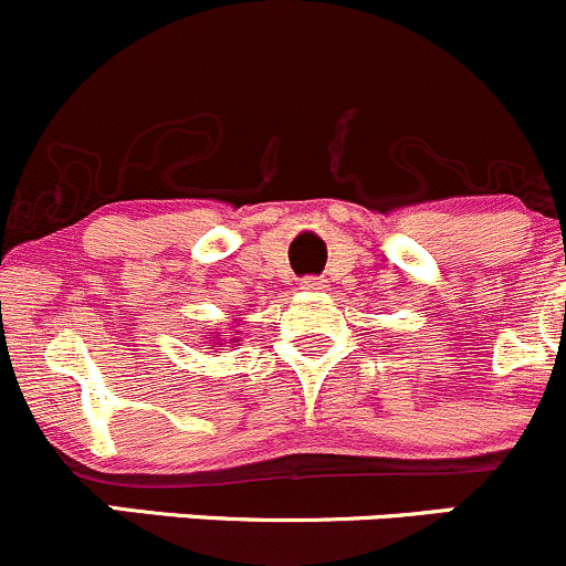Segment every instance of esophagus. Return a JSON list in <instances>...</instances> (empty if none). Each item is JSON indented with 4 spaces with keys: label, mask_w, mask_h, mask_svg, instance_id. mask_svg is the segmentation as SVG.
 <instances>
[{
    "label": "esophagus",
    "mask_w": 566,
    "mask_h": 566,
    "mask_svg": "<svg viewBox=\"0 0 566 566\" xmlns=\"http://www.w3.org/2000/svg\"><path fill=\"white\" fill-rule=\"evenodd\" d=\"M301 287H304V290H325V287H328V282H325V279H319V276H306V279H301Z\"/></svg>",
    "instance_id": "esophagus-1"
}]
</instances>
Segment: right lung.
Wrapping results in <instances>:
<instances>
[{"label":"right lung","instance_id":"obj_1","mask_svg":"<svg viewBox=\"0 0 566 566\" xmlns=\"http://www.w3.org/2000/svg\"><path fill=\"white\" fill-rule=\"evenodd\" d=\"M208 339L213 342V345L219 347V350H221V345H224V339H221V336H208ZM230 342H235V339H230Z\"/></svg>","mask_w":566,"mask_h":566}]
</instances>
